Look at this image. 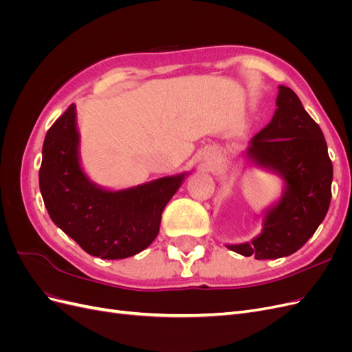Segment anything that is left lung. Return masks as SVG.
<instances>
[{
	"instance_id": "obj_1",
	"label": "left lung",
	"mask_w": 352,
	"mask_h": 352,
	"mask_svg": "<svg viewBox=\"0 0 352 352\" xmlns=\"http://www.w3.org/2000/svg\"><path fill=\"white\" fill-rule=\"evenodd\" d=\"M276 104L272 122L252 138L247 154L257 166L283 177L285 192L267 211L257 238L228 245L257 260L280 258L300 250L326 217L332 198L333 166L320 126L291 88L280 85Z\"/></svg>"
}]
</instances>
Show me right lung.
<instances>
[{"label": "right lung", "instance_id": "add662e5", "mask_svg": "<svg viewBox=\"0 0 352 352\" xmlns=\"http://www.w3.org/2000/svg\"><path fill=\"white\" fill-rule=\"evenodd\" d=\"M74 104L52 124L42 146L39 188L51 220L89 255L119 260L148 248L162 212L185 175L167 176L123 190H105L79 164Z\"/></svg>", "mask_w": 352, "mask_h": 352}]
</instances>
